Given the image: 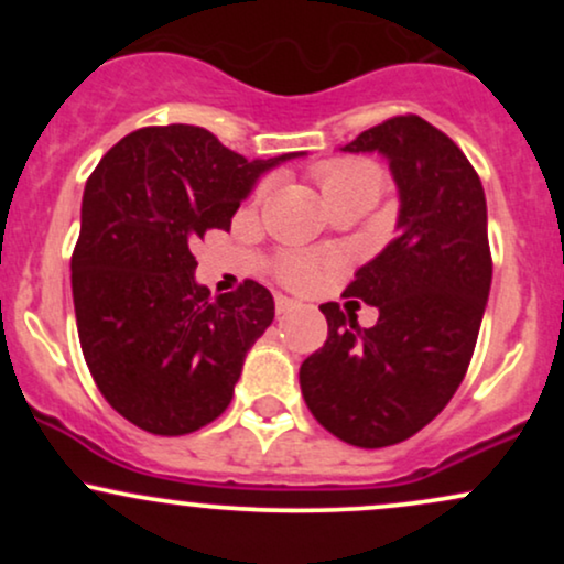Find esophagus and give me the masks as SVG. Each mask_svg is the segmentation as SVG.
Returning a JSON list of instances; mask_svg holds the SVG:
<instances>
[{
  "label": "esophagus",
  "instance_id": "obj_1",
  "mask_svg": "<svg viewBox=\"0 0 564 564\" xmlns=\"http://www.w3.org/2000/svg\"><path fill=\"white\" fill-rule=\"evenodd\" d=\"M294 307H296V302L289 300V296H283V294L275 296V310H278V315L289 313V310H294Z\"/></svg>",
  "mask_w": 564,
  "mask_h": 564
}]
</instances>
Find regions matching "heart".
<instances>
[{
  "instance_id": "obj_1",
  "label": "heart",
  "mask_w": 564,
  "mask_h": 564,
  "mask_svg": "<svg viewBox=\"0 0 564 564\" xmlns=\"http://www.w3.org/2000/svg\"><path fill=\"white\" fill-rule=\"evenodd\" d=\"M315 183H318L328 209L345 200H364V204H377L384 193L387 177L379 164L371 159H334L323 161L313 170ZM264 196V185L257 187V198ZM321 260L313 254H289L281 264V278L291 286H310L318 281Z\"/></svg>"
}]
</instances>
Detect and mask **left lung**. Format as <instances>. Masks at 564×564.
<instances>
[{
    "mask_svg": "<svg viewBox=\"0 0 564 564\" xmlns=\"http://www.w3.org/2000/svg\"><path fill=\"white\" fill-rule=\"evenodd\" d=\"M341 151L381 153L400 193L398 236L355 273L345 294L379 310L377 326L321 304L328 336L300 368L310 413L358 448L416 435L467 373L494 260L475 166L422 116H394Z\"/></svg>",
    "mask_w": 564,
    "mask_h": 564,
    "instance_id": "1",
    "label": "left lung"
}]
</instances>
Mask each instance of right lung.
I'll use <instances>...</instances> for the list:
<instances>
[{
  "label": "right lung",
  "instance_id": "1",
  "mask_svg": "<svg viewBox=\"0 0 564 564\" xmlns=\"http://www.w3.org/2000/svg\"><path fill=\"white\" fill-rule=\"evenodd\" d=\"M289 159L249 161L209 129L170 124L127 134L89 174L70 257L76 328L97 390L140 430L187 435L230 405L275 302L257 281L212 300L191 249L230 230L260 174Z\"/></svg>",
  "mask_w": 564,
  "mask_h": 564
}]
</instances>
